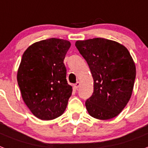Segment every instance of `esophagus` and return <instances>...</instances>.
Instances as JSON below:
<instances>
[{
	"label": "esophagus",
	"mask_w": 148,
	"mask_h": 148,
	"mask_svg": "<svg viewBox=\"0 0 148 148\" xmlns=\"http://www.w3.org/2000/svg\"><path fill=\"white\" fill-rule=\"evenodd\" d=\"M79 86H80V82H77L76 83H75V84H73V88H74V89H75V90H77L78 88L79 87Z\"/></svg>",
	"instance_id": "obj_1"
}]
</instances>
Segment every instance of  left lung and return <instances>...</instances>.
Returning a JSON list of instances; mask_svg holds the SVG:
<instances>
[{
    "mask_svg": "<svg viewBox=\"0 0 148 148\" xmlns=\"http://www.w3.org/2000/svg\"><path fill=\"white\" fill-rule=\"evenodd\" d=\"M75 45L93 78V93L86 101L88 113L99 120L115 117L127 106L134 89L136 66L130 52L119 42L102 38Z\"/></svg>",
    "mask_w": 148,
    "mask_h": 148,
    "instance_id": "8db88e82",
    "label": "left lung"
}]
</instances>
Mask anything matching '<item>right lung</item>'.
Wrapping results in <instances>:
<instances>
[{"instance_id":"right-lung-1","label":"right lung","mask_w":148,"mask_h":148,"mask_svg":"<svg viewBox=\"0 0 148 148\" xmlns=\"http://www.w3.org/2000/svg\"><path fill=\"white\" fill-rule=\"evenodd\" d=\"M70 46L67 40L52 38L31 45L23 54L17 80L25 103L38 119L53 120L66 110L73 87L63 61Z\"/></svg>"}]
</instances>
